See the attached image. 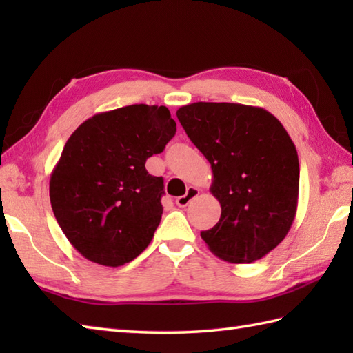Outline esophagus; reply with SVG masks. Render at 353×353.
<instances>
[{
    "label": "esophagus",
    "instance_id": "34e87169",
    "mask_svg": "<svg viewBox=\"0 0 353 353\" xmlns=\"http://www.w3.org/2000/svg\"><path fill=\"white\" fill-rule=\"evenodd\" d=\"M199 190L197 188H194V186H190L188 190H186V194L185 196H181V197H177L176 199V205L179 206V208H185V206H188L190 205V201L192 200V199H196L197 196H199Z\"/></svg>",
    "mask_w": 353,
    "mask_h": 353
}]
</instances>
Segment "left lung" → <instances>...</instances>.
<instances>
[{
    "mask_svg": "<svg viewBox=\"0 0 353 353\" xmlns=\"http://www.w3.org/2000/svg\"><path fill=\"white\" fill-rule=\"evenodd\" d=\"M176 115L211 163L221 216L201 232L209 250L230 264L265 256L287 236L299 199V157L279 119L236 103H192Z\"/></svg>",
    "mask_w": 353,
    "mask_h": 353,
    "instance_id": "left-lung-1",
    "label": "left lung"
}]
</instances>
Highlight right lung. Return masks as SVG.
<instances>
[{
	"instance_id": "1",
	"label": "right lung",
	"mask_w": 353,
	"mask_h": 353,
	"mask_svg": "<svg viewBox=\"0 0 353 353\" xmlns=\"http://www.w3.org/2000/svg\"><path fill=\"white\" fill-rule=\"evenodd\" d=\"M174 134L167 108L132 104L91 117L66 141L50 201L81 256L119 267L147 249L161 223L163 179L148 174L145 161Z\"/></svg>"
}]
</instances>
